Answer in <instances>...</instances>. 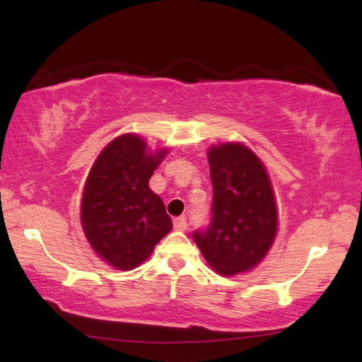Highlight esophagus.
<instances>
[{
    "instance_id": "1",
    "label": "esophagus",
    "mask_w": 362,
    "mask_h": 362,
    "mask_svg": "<svg viewBox=\"0 0 362 362\" xmlns=\"http://www.w3.org/2000/svg\"><path fill=\"white\" fill-rule=\"evenodd\" d=\"M187 226H188V223H187V218H185V217H177V218H174V228H175L177 231H185Z\"/></svg>"
}]
</instances>
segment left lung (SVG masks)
I'll return each mask as SVG.
<instances>
[{
    "instance_id": "1",
    "label": "left lung",
    "mask_w": 362,
    "mask_h": 362,
    "mask_svg": "<svg viewBox=\"0 0 362 362\" xmlns=\"http://www.w3.org/2000/svg\"><path fill=\"white\" fill-rule=\"evenodd\" d=\"M214 187L211 222L193 233L207 263L223 276L249 272L260 263L276 236L278 214L268 174L243 144L209 150Z\"/></svg>"
}]
</instances>
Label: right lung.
<instances>
[{
    "instance_id": "add662e5",
    "label": "right lung",
    "mask_w": 362,
    "mask_h": 362,
    "mask_svg": "<svg viewBox=\"0 0 362 362\" xmlns=\"http://www.w3.org/2000/svg\"><path fill=\"white\" fill-rule=\"evenodd\" d=\"M166 153H146L142 139L126 134L110 142L90 169L81 225L93 249L115 268L139 267L173 228L161 198L148 188Z\"/></svg>"
}]
</instances>
